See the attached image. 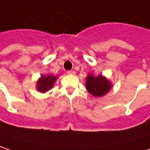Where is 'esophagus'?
<instances>
[{
  "label": "esophagus",
  "mask_w": 150,
  "mask_h": 150,
  "mask_svg": "<svg viewBox=\"0 0 150 150\" xmlns=\"http://www.w3.org/2000/svg\"><path fill=\"white\" fill-rule=\"evenodd\" d=\"M67 74H68V75H75V72L74 71V70H69V71L67 72Z\"/></svg>",
  "instance_id": "esophagus-1"
}]
</instances>
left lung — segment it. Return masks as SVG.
<instances>
[{
    "instance_id": "obj_1",
    "label": "left lung",
    "mask_w": 150,
    "mask_h": 150,
    "mask_svg": "<svg viewBox=\"0 0 150 150\" xmlns=\"http://www.w3.org/2000/svg\"><path fill=\"white\" fill-rule=\"evenodd\" d=\"M85 85L87 90L96 97L103 96L112 88L111 82L102 75H88L86 77Z\"/></svg>"
}]
</instances>
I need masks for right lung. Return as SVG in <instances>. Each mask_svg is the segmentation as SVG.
I'll use <instances>...</instances> for the list:
<instances>
[{
	"instance_id": "obj_1",
	"label": "right lung",
	"mask_w": 150,
	"mask_h": 150,
	"mask_svg": "<svg viewBox=\"0 0 150 150\" xmlns=\"http://www.w3.org/2000/svg\"><path fill=\"white\" fill-rule=\"evenodd\" d=\"M56 80H57V76H54V75H42L41 78H39V80L37 81L36 89L41 93L47 92L53 88Z\"/></svg>"
}]
</instances>
